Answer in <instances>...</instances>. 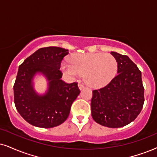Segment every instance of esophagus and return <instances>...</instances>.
<instances>
[{
  "mask_svg": "<svg viewBox=\"0 0 157 157\" xmlns=\"http://www.w3.org/2000/svg\"><path fill=\"white\" fill-rule=\"evenodd\" d=\"M78 87H79V89H80V90H82V89L85 88L84 85H83L82 83H80V82L78 83Z\"/></svg>",
  "mask_w": 157,
  "mask_h": 157,
  "instance_id": "esophagus-1",
  "label": "esophagus"
}]
</instances>
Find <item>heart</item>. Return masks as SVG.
I'll list each match as a JSON object with an SVG mask.
<instances>
[{"mask_svg":"<svg viewBox=\"0 0 157 157\" xmlns=\"http://www.w3.org/2000/svg\"><path fill=\"white\" fill-rule=\"evenodd\" d=\"M70 62H63L61 70L76 77L85 74V80L93 88L108 85L116 76L118 63L112 55L104 53H87L75 55Z\"/></svg>","mask_w":157,"mask_h":157,"instance_id":"obj_1","label":"heart"}]
</instances>
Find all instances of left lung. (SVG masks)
I'll use <instances>...</instances> for the list:
<instances>
[{
  "label": "left lung",
  "instance_id": "obj_1",
  "mask_svg": "<svg viewBox=\"0 0 157 157\" xmlns=\"http://www.w3.org/2000/svg\"><path fill=\"white\" fill-rule=\"evenodd\" d=\"M117 75L106 86L93 91L91 114L101 125L117 128L135 120L144 103L141 72L128 56L112 51Z\"/></svg>",
  "mask_w": 157,
  "mask_h": 157
}]
</instances>
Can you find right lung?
Masks as SVG:
<instances>
[{
	"label": "right lung",
	"instance_id": "obj_1",
	"mask_svg": "<svg viewBox=\"0 0 157 157\" xmlns=\"http://www.w3.org/2000/svg\"><path fill=\"white\" fill-rule=\"evenodd\" d=\"M68 53L62 48H42L19 67L13 85L14 104L19 114L32 125L51 128L68 117L71 106L80 93L77 82L61 80V62ZM37 74L43 75L48 81V89L43 94L37 93L33 87Z\"/></svg>",
	"mask_w": 157,
	"mask_h": 157
}]
</instances>
